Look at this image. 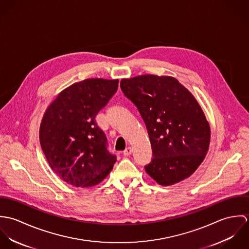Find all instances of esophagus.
Instances as JSON below:
<instances>
[{
	"label": "esophagus",
	"instance_id": "34e87169",
	"mask_svg": "<svg viewBox=\"0 0 249 249\" xmlns=\"http://www.w3.org/2000/svg\"><path fill=\"white\" fill-rule=\"evenodd\" d=\"M132 147L131 146H128V147H126L124 150V155H125V156H128V155H130L131 153H132Z\"/></svg>",
	"mask_w": 249,
	"mask_h": 249
}]
</instances>
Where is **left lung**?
Segmentation results:
<instances>
[{"instance_id":"8db88e82","label":"left lung","mask_w":249,"mask_h":249,"mask_svg":"<svg viewBox=\"0 0 249 249\" xmlns=\"http://www.w3.org/2000/svg\"><path fill=\"white\" fill-rule=\"evenodd\" d=\"M124 96L138 108L151 143L146 174L162 186L191 177L207 154L209 123L191 92L169 75L143 74L121 80Z\"/></svg>"}]
</instances>
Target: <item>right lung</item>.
<instances>
[{
    "label": "right lung",
    "instance_id": "add662e5",
    "mask_svg": "<svg viewBox=\"0 0 249 249\" xmlns=\"http://www.w3.org/2000/svg\"><path fill=\"white\" fill-rule=\"evenodd\" d=\"M118 79L88 78L58 94L41 121L39 140L53 171L68 184L92 187L107 178L117 160L107 149L96 116L117 92Z\"/></svg>",
    "mask_w": 249,
    "mask_h": 249
}]
</instances>
